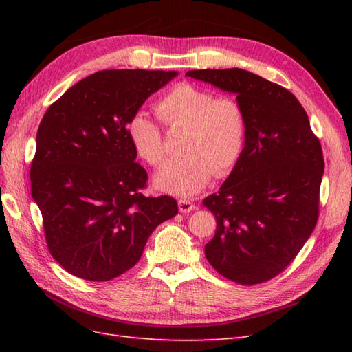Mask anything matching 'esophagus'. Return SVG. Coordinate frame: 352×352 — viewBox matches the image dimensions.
<instances>
[{
    "instance_id": "esophagus-1",
    "label": "esophagus",
    "mask_w": 352,
    "mask_h": 352,
    "mask_svg": "<svg viewBox=\"0 0 352 352\" xmlns=\"http://www.w3.org/2000/svg\"><path fill=\"white\" fill-rule=\"evenodd\" d=\"M193 208H195V204H193L190 199H180V201H178V210H180L182 213H189V212L193 210Z\"/></svg>"
}]
</instances>
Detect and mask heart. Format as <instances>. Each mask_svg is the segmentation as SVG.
Instances as JSON below:
<instances>
[{
    "mask_svg": "<svg viewBox=\"0 0 352 352\" xmlns=\"http://www.w3.org/2000/svg\"><path fill=\"white\" fill-rule=\"evenodd\" d=\"M157 115L169 126H186L180 159L168 162L157 172V188L170 195L193 197L214 175H226L241 159L246 139V119L241 104L216 96L189 83L178 85L157 102ZM129 138L146 163L164 160L160 126L144 111L129 124Z\"/></svg>",
    "mask_w": 352,
    "mask_h": 352,
    "instance_id": "heart-1",
    "label": "heart"
}]
</instances>
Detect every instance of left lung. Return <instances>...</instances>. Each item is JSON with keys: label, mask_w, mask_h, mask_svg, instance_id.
I'll list each match as a JSON object with an SVG mask.
<instances>
[{"label": "left lung", "mask_w": 352, "mask_h": 352, "mask_svg": "<svg viewBox=\"0 0 352 352\" xmlns=\"http://www.w3.org/2000/svg\"><path fill=\"white\" fill-rule=\"evenodd\" d=\"M186 76L234 94L246 119L241 159L203 203L216 218L206 257L239 284L287 267L315 230L324 157L304 107L287 89L250 71L199 69Z\"/></svg>", "instance_id": "1"}]
</instances>
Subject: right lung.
<instances>
[{
	"label": "right lung",
	"instance_id": "obj_1",
	"mask_svg": "<svg viewBox=\"0 0 352 352\" xmlns=\"http://www.w3.org/2000/svg\"><path fill=\"white\" fill-rule=\"evenodd\" d=\"M177 71L109 69L69 87L43 115L30 169L48 250L69 274L109 281L138 263L174 198L144 197L129 124Z\"/></svg>",
	"mask_w": 352,
	"mask_h": 352
}]
</instances>
